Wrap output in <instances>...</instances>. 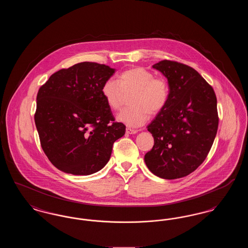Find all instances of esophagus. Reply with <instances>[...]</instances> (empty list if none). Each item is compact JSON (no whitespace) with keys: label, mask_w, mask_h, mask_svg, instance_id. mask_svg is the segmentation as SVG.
<instances>
[{"label":"esophagus","mask_w":248,"mask_h":248,"mask_svg":"<svg viewBox=\"0 0 248 248\" xmlns=\"http://www.w3.org/2000/svg\"><path fill=\"white\" fill-rule=\"evenodd\" d=\"M137 130L131 129V128H126V134H130V135H134V134H137Z\"/></svg>","instance_id":"34e87169"}]
</instances>
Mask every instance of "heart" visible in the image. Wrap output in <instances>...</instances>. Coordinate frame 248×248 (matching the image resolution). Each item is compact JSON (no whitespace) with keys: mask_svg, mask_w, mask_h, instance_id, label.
<instances>
[{"mask_svg":"<svg viewBox=\"0 0 248 248\" xmlns=\"http://www.w3.org/2000/svg\"><path fill=\"white\" fill-rule=\"evenodd\" d=\"M132 93L129 105L121 110L117 121L131 127L143 125L151 115H156L166 106L169 99V85L166 80L155 77L143 68H132L120 73L117 82L107 80L101 86V94L107 105L116 110L122 105L124 94Z\"/></svg>","mask_w":248,"mask_h":248,"instance_id":"b5f03b06","label":"heart"}]
</instances>
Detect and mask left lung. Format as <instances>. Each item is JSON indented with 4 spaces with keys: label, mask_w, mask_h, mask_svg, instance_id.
I'll return each instance as SVG.
<instances>
[{
    "label": "left lung",
    "mask_w": 248,
    "mask_h": 248,
    "mask_svg": "<svg viewBox=\"0 0 248 248\" xmlns=\"http://www.w3.org/2000/svg\"><path fill=\"white\" fill-rule=\"evenodd\" d=\"M153 68L167 78L170 94L165 108L147 126L154 145L144 161L157 177H186L202 164L216 138V94L198 71L185 64L165 59Z\"/></svg>",
    "instance_id": "8db88e82"
}]
</instances>
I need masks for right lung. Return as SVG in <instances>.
<instances>
[{
	"instance_id": "right-lung-1",
	"label": "right lung",
	"mask_w": 248,
	"mask_h": 248,
	"mask_svg": "<svg viewBox=\"0 0 248 248\" xmlns=\"http://www.w3.org/2000/svg\"><path fill=\"white\" fill-rule=\"evenodd\" d=\"M114 69L81 62L50 76L37 94L34 121L41 146L58 169L88 176L108 162L113 143L125 133L101 94Z\"/></svg>"
}]
</instances>
